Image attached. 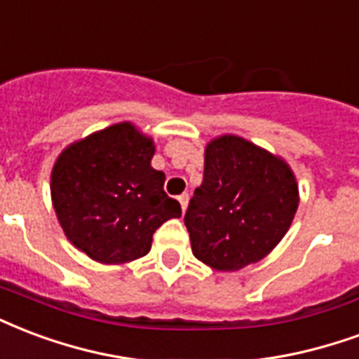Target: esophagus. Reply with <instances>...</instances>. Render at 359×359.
Returning a JSON list of instances; mask_svg holds the SVG:
<instances>
[{
  "instance_id": "1",
  "label": "esophagus",
  "mask_w": 359,
  "mask_h": 359,
  "mask_svg": "<svg viewBox=\"0 0 359 359\" xmlns=\"http://www.w3.org/2000/svg\"><path fill=\"white\" fill-rule=\"evenodd\" d=\"M177 201H180V204H182V210L185 212V210H187V204H189V195H187V193H183V195H180V198H177Z\"/></svg>"
}]
</instances>
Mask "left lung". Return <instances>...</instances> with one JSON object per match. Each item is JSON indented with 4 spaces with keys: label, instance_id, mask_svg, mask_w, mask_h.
Returning <instances> with one entry per match:
<instances>
[{
    "label": "left lung",
    "instance_id": "obj_1",
    "mask_svg": "<svg viewBox=\"0 0 359 359\" xmlns=\"http://www.w3.org/2000/svg\"><path fill=\"white\" fill-rule=\"evenodd\" d=\"M299 185L284 158L223 134L204 149V180L185 214L191 250L214 271L257 263L292 227Z\"/></svg>",
    "mask_w": 359,
    "mask_h": 359
}]
</instances>
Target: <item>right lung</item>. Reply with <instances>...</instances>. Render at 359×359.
Masks as SVG:
<instances>
[{
	"label": "right lung",
	"instance_id": "1",
	"mask_svg": "<svg viewBox=\"0 0 359 359\" xmlns=\"http://www.w3.org/2000/svg\"><path fill=\"white\" fill-rule=\"evenodd\" d=\"M155 142L128 121L62 149L50 172V201L62 231L102 265L147 255L153 233L182 215L164 193V172L151 166Z\"/></svg>",
	"mask_w": 359,
	"mask_h": 359
}]
</instances>
